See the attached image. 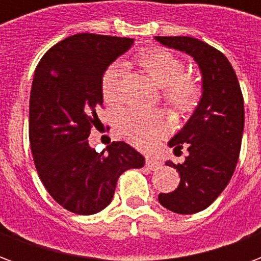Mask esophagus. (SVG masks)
<instances>
[{"mask_svg": "<svg viewBox=\"0 0 261 261\" xmlns=\"http://www.w3.org/2000/svg\"><path fill=\"white\" fill-rule=\"evenodd\" d=\"M147 166L151 170H155V169H158L159 166H161V162H159L158 159H155V158H147Z\"/></svg>", "mask_w": 261, "mask_h": 261, "instance_id": "1", "label": "esophagus"}]
</instances>
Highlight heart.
Instances as JSON below:
<instances>
[{"label": "heart", "mask_w": 261, "mask_h": 261, "mask_svg": "<svg viewBox=\"0 0 261 261\" xmlns=\"http://www.w3.org/2000/svg\"><path fill=\"white\" fill-rule=\"evenodd\" d=\"M138 64L151 80L164 88V97L179 110H190L198 100L200 86L185 75V64L175 54L164 48H152L138 57ZM124 67L120 63L109 65L102 76V93L109 103L119 102L120 81ZM168 121L161 112L128 108L117 116L120 136L137 147L148 148L168 133Z\"/></svg>", "instance_id": "heart-1"}]
</instances>
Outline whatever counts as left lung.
Wrapping results in <instances>:
<instances>
[{"label":"left lung","mask_w":261,"mask_h":261,"mask_svg":"<svg viewBox=\"0 0 261 261\" xmlns=\"http://www.w3.org/2000/svg\"><path fill=\"white\" fill-rule=\"evenodd\" d=\"M165 47L193 57L201 72V97L181 130L168 144L173 152L187 147L183 164L166 161L180 175L175 192L161 193L159 202L176 214H194L211 205L235 172L245 108L239 81L224 54L189 36H155Z\"/></svg>","instance_id":"obj_1"}]
</instances>
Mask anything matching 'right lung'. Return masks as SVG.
I'll use <instances>...</instances> for the list:
<instances>
[{
  "label": "right lung",
  "mask_w": 261,
  "mask_h": 261,
  "mask_svg": "<svg viewBox=\"0 0 261 261\" xmlns=\"http://www.w3.org/2000/svg\"><path fill=\"white\" fill-rule=\"evenodd\" d=\"M133 39L78 33L44 54L35 71L29 103V140L40 180L71 213L91 215L113 200L119 176L145 158L124 141L99 153L88 141L103 105L102 76L128 51Z\"/></svg>",
  "instance_id": "obj_1"
}]
</instances>
